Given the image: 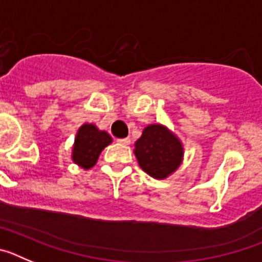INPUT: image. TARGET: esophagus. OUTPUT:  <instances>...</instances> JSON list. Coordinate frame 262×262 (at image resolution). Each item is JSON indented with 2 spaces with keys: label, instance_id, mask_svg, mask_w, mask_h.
<instances>
[{
  "label": "esophagus",
  "instance_id": "1",
  "mask_svg": "<svg viewBox=\"0 0 262 262\" xmlns=\"http://www.w3.org/2000/svg\"><path fill=\"white\" fill-rule=\"evenodd\" d=\"M119 144H123V145H128L129 143H131V140H129V138H123V139H118L117 140Z\"/></svg>",
  "mask_w": 262,
  "mask_h": 262
}]
</instances>
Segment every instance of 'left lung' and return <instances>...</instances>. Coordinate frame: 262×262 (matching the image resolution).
Masks as SVG:
<instances>
[{
	"label": "left lung",
	"mask_w": 262,
	"mask_h": 262,
	"mask_svg": "<svg viewBox=\"0 0 262 262\" xmlns=\"http://www.w3.org/2000/svg\"><path fill=\"white\" fill-rule=\"evenodd\" d=\"M139 165L155 178H165L180 166L182 145L170 131L160 124L145 127L135 143Z\"/></svg>",
	"instance_id": "obj_1"
}]
</instances>
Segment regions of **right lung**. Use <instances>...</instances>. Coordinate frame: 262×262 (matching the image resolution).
I'll return each mask as SVG.
<instances>
[{
  "mask_svg": "<svg viewBox=\"0 0 262 262\" xmlns=\"http://www.w3.org/2000/svg\"><path fill=\"white\" fill-rule=\"evenodd\" d=\"M111 143V138L105 131H99L94 124H84L78 129L73 147V161L85 169L97 163L99 154Z\"/></svg>",
  "mask_w": 262,
  "mask_h": 262,
  "instance_id": "right-lung-1",
  "label": "right lung"
}]
</instances>
